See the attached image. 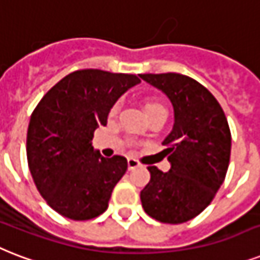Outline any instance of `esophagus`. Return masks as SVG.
<instances>
[{"instance_id": "esophagus-1", "label": "esophagus", "mask_w": 260, "mask_h": 260, "mask_svg": "<svg viewBox=\"0 0 260 260\" xmlns=\"http://www.w3.org/2000/svg\"><path fill=\"white\" fill-rule=\"evenodd\" d=\"M138 167H141V162L138 161V160H136V158H127V168L130 171L134 170V168H138Z\"/></svg>"}]
</instances>
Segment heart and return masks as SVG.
Wrapping results in <instances>:
<instances>
[{
	"mask_svg": "<svg viewBox=\"0 0 260 260\" xmlns=\"http://www.w3.org/2000/svg\"><path fill=\"white\" fill-rule=\"evenodd\" d=\"M119 110V103H115L111 108V112L112 114H115L116 111ZM161 110H166L164 107V104L161 102H158L156 99H146V102H145V111L148 115H150L152 112H156V111H161Z\"/></svg>",
	"mask_w": 260,
	"mask_h": 260,
	"instance_id": "heart-1",
	"label": "heart"
}]
</instances>
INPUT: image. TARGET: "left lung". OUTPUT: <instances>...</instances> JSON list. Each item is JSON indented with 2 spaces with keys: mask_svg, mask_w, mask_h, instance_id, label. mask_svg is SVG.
<instances>
[{
  "mask_svg": "<svg viewBox=\"0 0 260 260\" xmlns=\"http://www.w3.org/2000/svg\"><path fill=\"white\" fill-rule=\"evenodd\" d=\"M174 106L172 132L162 141L171 170L148 167L141 191L145 213L164 224H182L206 209L222 184L231 158V130L220 103L209 90L179 73L140 74Z\"/></svg>",
  "mask_w": 260,
  "mask_h": 260,
  "instance_id": "1",
  "label": "left lung"
}]
</instances>
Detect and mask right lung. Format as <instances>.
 <instances>
[{"mask_svg": "<svg viewBox=\"0 0 260 260\" xmlns=\"http://www.w3.org/2000/svg\"><path fill=\"white\" fill-rule=\"evenodd\" d=\"M141 80L136 74L76 70L44 94L28 124L32 179L51 209L74 221L107 210L112 190L127 170L123 156L103 157L92 146L115 102Z\"/></svg>", "mask_w": 260, "mask_h": 260, "instance_id": "obj_1", "label": "right lung"}]
</instances>
